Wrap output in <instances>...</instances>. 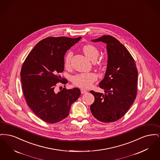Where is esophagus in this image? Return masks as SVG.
<instances>
[{"label":"esophagus","mask_w":160,"mask_h":160,"mask_svg":"<svg viewBox=\"0 0 160 160\" xmlns=\"http://www.w3.org/2000/svg\"><path fill=\"white\" fill-rule=\"evenodd\" d=\"M88 91H86V90H84V89H81V93H82V94H84V93H87Z\"/></svg>","instance_id":"obj_1"}]
</instances>
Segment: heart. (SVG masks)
I'll list each match as a JSON object with an SVG mask.
<instances>
[{
  "label": "heart",
  "instance_id": "1",
  "mask_svg": "<svg viewBox=\"0 0 160 160\" xmlns=\"http://www.w3.org/2000/svg\"><path fill=\"white\" fill-rule=\"evenodd\" d=\"M83 52L86 56L90 60L94 62L97 66H101L102 64V61L101 59H97L99 54V50L95 46L87 44L82 48ZM72 56V52L71 50L68 51L63 58V64L65 67H69L71 64V60ZM97 80V76L93 72H86L77 74L71 77L72 83L77 87L88 89L91 88L93 83Z\"/></svg>",
  "mask_w": 160,
  "mask_h": 160
}]
</instances>
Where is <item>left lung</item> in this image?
<instances>
[{"label":"left lung","mask_w":160,"mask_h":160,"mask_svg":"<svg viewBox=\"0 0 160 160\" xmlns=\"http://www.w3.org/2000/svg\"><path fill=\"white\" fill-rule=\"evenodd\" d=\"M92 41L106 44L108 61L105 76L99 84L105 93L90 91L95 97L91 111L101 122H115L126 114L136 98V62L127 48L113 37L103 35Z\"/></svg>","instance_id":"left-lung-1"}]
</instances>
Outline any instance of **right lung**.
<instances>
[{"label": "right lung", "mask_w": 160, "mask_h": 160, "mask_svg": "<svg viewBox=\"0 0 160 160\" xmlns=\"http://www.w3.org/2000/svg\"><path fill=\"white\" fill-rule=\"evenodd\" d=\"M80 39L81 37L44 38L23 62L20 76L24 98L33 112L44 122L54 123L64 119L68 116L71 104L80 95L78 88H64L58 92L56 89L59 83H68L59 75L64 69L63 58Z\"/></svg>", "instance_id": "1"}]
</instances>
